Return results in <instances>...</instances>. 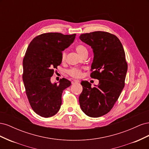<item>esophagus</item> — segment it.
Segmentation results:
<instances>
[{"label": "esophagus", "mask_w": 149, "mask_h": 149, "mask_svg": "<svg viewBox=\"0 0 149 149\" xmlns=\"http://www.w3.org/2000/svg\"><path fill=\"white\" fill-rule=\"evenodd\" d=\"M79 83V80H76V79H74L72 81L71 83L72 84H75V83Z\"/></svg>", "instance_id": "esophagus-1"}]
</instances>
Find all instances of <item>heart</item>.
I'll return each mask as SVG.
<instances>
[{
	"instance_id": "heart-1",
	"label": "heart",
	"mask_w": 149,
	"mask_h": 149,
	"mask_svg": "<svg viewBox=\"0 0 149 149\" xmlns=\"http://www.w3.org/2000/svg\"><path fill=\"white\" fill-rule=\"evenodd\" d=\"M76 51L79 54L80 56H81L83 54H84L86 52H88V50L83 45L79 44L78 45H76L75 47ZM66 54L65 52H63L61 54V61L63 62L65 61L66 59ZM68 73L71 76L75 78H80L82 75V71L80 69L78 68H73L68 71Z\"/></svg>"
}]
</instances>
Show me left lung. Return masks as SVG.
Segmentation results:
<instances>
[{
    "label": "left lung",
    "instance_id": "left-lung-1",
    "mask_svg": "<svg viewBox=\"0 0 149 149\" xmlns=\"http://www.w3.org/2000/svg\"><path fill=\"white\" fill-rule=\"evenodd\" d=\"M79 39L93 49L91 77L99 80L93 88L82 81L79 105L87 116L99 118L111 110L124 87L127 71L124 49L116 35L106 31L81 34Z\"/></svg>",
    "mask_w": 149,
    "mask_h": 149
}]
</instances>
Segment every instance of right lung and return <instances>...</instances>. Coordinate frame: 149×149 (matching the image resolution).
Returning <instances> with one entry per match:
<instances>
[{
    "label": "right lung",
    "mask_w": 149,
    "mask_h": 149,
    "mask_svg": "<svg viewBox=\"0 0 149 149\" xmlns=\"http://www.w3.org/2000/svg\"><path fill=\"white\" fill-rule=\"evenodd\" d=\"M76 34L47 33L34 38L23 60V81L30 104L33 111L43 118L55 115L61 105L63 90L71 82L61 79L52 83L54 69L60 65L61 54L74 42Z\"/></svg>",
    "instance_id": "right-lung-1"
}]
</instances>
